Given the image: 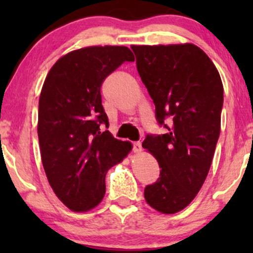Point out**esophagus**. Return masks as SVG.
I'll use <instances>...</instances> for the list:
<instances>
[{"label":"esophagus","mask_w":253,"mask_h":253,"mask_svg":"<svg viewBox=\"0 0 253 253\" xmlns=\"http://www.w3.org/2000/svg\"><path fill=\"white\" fill-rule=\"evenodd\" d=\"M133 151H134L135 153L140 152V151H141L140 141H134V143H133Z\"/></svg>","instance_id":"esophagus-1"}]
</instances>
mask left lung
I'll return each mask as SVG.
<instances>
[{"instance_id": "obj_1", "label": "left lung", "mask_w": 253, "mask_h": 253, "mask_svg": "<svg viewBox=\"0 0 253 253\" xmlns=\"http://www.w3.org/2000/svg\"><path fill=\"white\" fill-rule=\"evenodd\" d=\"M132 50L157 121L168 128L143 143L161 168V177L145 188L144 196L159 213L175 214L195 199L210 171L221 126V78L194 43L132 45ZM165 117L171 119L170 126Z\"/></svg>"}]
</instances>
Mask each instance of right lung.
<instances>
[{
  "mask_svg": "<svg viewBox=\"0 0 253 253\" xmlns=\"http://www.w3.org/2000/svg\"><path fill=\"white\" fill-rule=\"evenodd\" d=\"M134 56L126 46H88L54 63L39 97L38 136L43 170L58 199L83 213L98 206L106 193V173L132 151L101 129L108 128L102 107L104 78Z\"/></svg>",
  "mask_w": 253,
  "mask_h": 253,
  "instance_id": "add662e5",
  "label": "right lung"
}]
</instances>
